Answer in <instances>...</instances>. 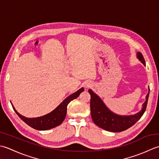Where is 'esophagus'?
<instances>
[{"label":"esophagus","instance_id":"esophagus-1","mask_svg":"<svg viewBox=\"0 0 159 159\" xmlns=\"http://www.w3.org/2000/svg\"><path fill=\"white\" fill-rule=\"evenodd\" d=\"M86 87H89V85H87V86Z\"/></svg>","mask_w":159,"mask_h":159}]
</instances>
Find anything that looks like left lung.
<instances>
[{
	"label": "left lung",
	"instance_id": "1",
	"mask_svg": "<svg viewBox=\"0 0 159 159\" xmlns=\"http://www.w3.org/2000/svg\"><path fill=\"white\" fill-rule=\"evenodd\" d=\"M137 57L139 60H140L145 66L143 55L140 52H137ZM89 93L90 95V113L93 122L99 128L107 131L118 132L124 131L130 128L143 116L147 107L150 88L145 98L146 100L143 103L142 109L137 114L129 116H121L115 114L107 108L99 97L93 93L92 90L89 89Z\"/></svg>",
	"mask_w": 159,
	"mask_h": 159
}]
</instances>
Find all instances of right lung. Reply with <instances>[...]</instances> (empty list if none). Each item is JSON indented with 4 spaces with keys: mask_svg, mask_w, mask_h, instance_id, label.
<instances>
[{
    "mask_svg": "<svg viewBox=\"0 0 159 159\" xmlns=\"http://www.w3.org/2000/svg\"><path fill=\"white\" fill-rule=\"evenodd\" d=\"M84 90V88L79 89L77 91L74 93L72 95H69L66 98L57 108L53 110L52 112H51L48 114L44 115L43 116L36 118H27L25 117L24 116L16 111V110L12 104V107L14 108V111L16 114L20 117L22 121L26 123L30 127L33 128L38 130H47L51 128H53L56 126L60 125L63 122L66 115L67 106L69 103L73 100L78 98L80 94Z\"/></svg>",
    "mask_w": 159,
    "mask_h": 159,
    "instance_id": "add662e5",
    "label": "right lung"
}]
</instances>
